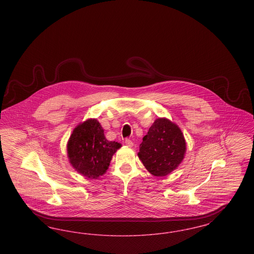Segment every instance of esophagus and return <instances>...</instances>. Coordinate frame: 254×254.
Wrapping results in <instances>:
<instances>
[{"mask_svg":"<svg viewBox=\"0 0 254 254\" xmlns=\"http://www.w3.org/2000/svg\"><path fill=\"white\" fill-rule=\"evenodd\" d=\"M125 143H126V145H128V146H132L133 145V142L130 139H126Z\"/></svg>","mask_w":254,"mask_h":254,"instance_id":"1","label":"esophagus"}]
</instances>
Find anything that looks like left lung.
Returning <instances> with one entry per match:
<instances>
[{
	"instance_id": "8db88e82",
	"label": "left lung",
	"mask_w": 254,
	"mask_h": 254,
	"mask_svg": "<svg viewBox=\"0 0 254 254\" xmlns=\"http://www.w3.org/2000/svg\"><path fill=\"white\" fill-rule=\"evenodd\" d=\"M185 152L181 129L168 119L159 118L143 138L138 156L151 174L162 177L179 166Z\"/></svg>"
}]
</instances>
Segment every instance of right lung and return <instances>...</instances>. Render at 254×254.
I'll use <instances>...</instances> for the list:
<instances>
[{
  "label": "right lung",
  "mask_w": 254,
  "mask_h": 254,
  "mask_svg": "<svg viewBox=\"0 0 254 254\" xmlns=\"http://www.w3.org/2000/svg\"><path fill=\"white\" fill-rule=\"evenodd\" d=\"M121 146L109 142L97 120L79 125L69 138L67 153L73 168L86 178L97 179L108 169L112 155Z\"/></svg>",
  "instance_id": "add662e5"
}]
</instances>
